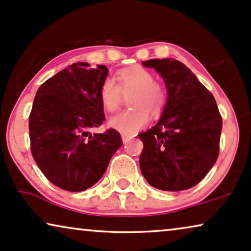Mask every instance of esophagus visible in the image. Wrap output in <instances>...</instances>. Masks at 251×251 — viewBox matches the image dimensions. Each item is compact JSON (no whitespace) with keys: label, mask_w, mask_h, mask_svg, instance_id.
I'll return each mask as SVG.
<instances>
[{"label":"esophagus","mask_w":251,"mask_h":251,"mask_svg":"<svg viewBox=\"0 0 251 251\" xmlns=\"http://www.w3.org/2000/svg\"><path fill=\"white\" fill-rule=\"evenodd\" d=\"M122 140H123V143H128L130 139H132L133 137V135H128V133H122Z\"/></svg>","instance_id":"esophagus-1"}]
</instances>
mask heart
Segmentation results:
<instances>
[{
  "instance_id": "1",
  "label": "heart",
  "mask_w": 251,
  "mask_h": 251,
  "mask_svg": "<svg viewBox=\"0 0 251 251\" xmlns=\"http://www.w3.org/2000/svg\"><path fill=\"white\" fill-rule=\"evenodd\" d=\"M119 84L112 78H105L99 88L102 107L109 113L118 111L123 95L129 96L128 111L109 120L112 128L123 133H135L146 126L150 114L153 118L163 112L167 104V90L163 84L154 81V75L142 66L123 68L116 73Z\"/></svg>"
}]
</instances>
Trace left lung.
<instances>
[{
	"label": "left lung",
	"mask_w": 251,
	"mask_h": 251,
	"mask_svg": "<svg viewBox=\"0 0 251 251\" xmlns=\"http://www.w3.org/2000/svg\"><path fill=\"white\" fill-rule=\"evenodd\" d=\"M163 77L168 100L160 121L139 133L143 176L163 191L188 190L217 160L222 115L211 92L183 63L173 58L143 61Z\"/></svg>",
	"instance_id": "obj_1"
}]
</instances>
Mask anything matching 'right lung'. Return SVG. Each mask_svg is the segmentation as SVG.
<instances>
[{
    "label": "right lung",
    "mask_w": 251,
    "mask_h": 251,
    "mask_svg": "<svg viewBox=\"0 0 251 251\" xmlns=\"http://www.w3.org/2000/svg\"><path fill=\"white\" fill-rule=\"evenodd\" d=\"M107 73L104 65L72 64L44 82L34 98L30 151L44 176L61 190L95 185L122 145L115 129L91 133L105 121L99 88Z\"/></svg>",
    "instance_id": "add662e5"
}]
</instances>
